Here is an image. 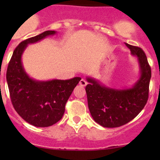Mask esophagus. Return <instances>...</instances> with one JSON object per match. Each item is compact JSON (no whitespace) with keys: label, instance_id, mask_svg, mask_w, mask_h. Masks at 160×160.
I'll return each mask as SVG.
<instances>
[{"label":"esophagus","instance_id":"obj_1","mask_svg":"<svg viewBox=\"0 0 160 160\" xmlns=\"http://www.w3.org/2000/svg\"><path fill=\"white\" fill-rule=\"evenodd\" d=\"M80 83V86H82V87H85L87 84H88V83H87L86 80H83V79H82V80H80V83Z\"/></svg>","mask_w":160,"mask_h":160}]
</instances>
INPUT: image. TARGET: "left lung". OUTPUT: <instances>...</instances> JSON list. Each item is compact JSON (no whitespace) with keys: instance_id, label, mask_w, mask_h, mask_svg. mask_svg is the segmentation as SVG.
Instances as JSON below:
<instances>
[{"instance_id":"obj_1","label":"left lung","mask_w":160,"mask_h":160,"mask_svg":"<svg viewBox=\"0 0 160 160\" xmlns=\"http://www.w3.org/2000/svg\"><path fill=\"white\" fill-rule=\"evenodd\" d=\"M126 46L136 56L140 68L139 79L128 89L108 88L99 80L87 77L88 108L93 120L105 128H116L135 118L144 108L149 98L151 67L144 51L139 47Z\"/></svg>"}]
</instances>
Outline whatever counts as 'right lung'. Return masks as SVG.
Listing matches in <instances>:
<instances>
[{
  "instance_id": "1",
  "label": "right lung",
  "mask_w": 160,
  "mask_h": 160,
  "mask_svg": "<svg viewBox=\"0 0 160 160\" xmlns=\"http://www.w3.org/2000/svg\"><path fill=\"white\" fill-rule=\"evenodd\" d=\"M56 33L46 31L22 42L14 50L6 74L13 107L25 122L36 127L51 126L62 118L66 103L81 80L73 77L39 81L31 78L25 72L22 56L28 45Z\"/></svg>"
}]
</instances>
